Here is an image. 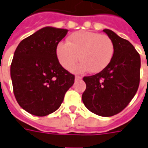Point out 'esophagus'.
<instances>
[{
  "label": "esophagus",
  "mask_w": 148,
  "mask_h": 148,
  "mask_svg": "<svg viewBox=\"0 0 148 148\" xmlns=\"http://www.w3.org/2000/svg\"><path fill=\"white\" fill-rule=\"evenodd\" d=\"M82 78V77H81V76H75V80H80Z\"/></svg>",
  "instance_id": "34e87169"
}]
</instances>
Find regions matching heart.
<instances>
[{"mask_svg": "<svg viewBox=\"0 0 148 148\" xmlns=\"http://www.w3.org/2000/svg\"><path fill=\"white\" fill-rule=\"evenodd\" d=\"M114 53L113 41L106 35L90 31H78L69 37L68 42H60L56 48L60 64L74 73H99L109 66Z\"/></svg>", "mask_w": 148, "mask_h": 148, "instance_id": "1", "label": "heart"}]
</instances>
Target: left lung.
I'll return each mask as SVG.
<instances>
[{"instance_id": "left-lung-1", "label": "left lung", "mask_w": 148, "mask_h": 148, "mask_svg": "<svg viewBox=\"0 0 148 148\" xmlns=\"http://www.w3.org/2000/svg\"><path fill=\"white\" fill-rule=\"evenodd\" d=\"M103 31L114 42L113 58L99 74L83 77L86 88L82 99L91 112L109 117L123 110L136 94L141 62L139 53L131 42L110 29Z\"/></svg>"}]
</instances>
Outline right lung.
Masks as SVG:
<instances>
[{
  "label": "right lung",
  "mask_w": 148,
  "mask_h": 148,
  "mask_svg": "<svg viewBox=\"0 0 148 148\" xmlns=\"http://www.w3.org/2000/svg\"><path fill=\"white\" fill-rule=\"evenodd\" d=\"M68 29L46 26L17 45L10 67L13 93L21 107L31 114L45 116L63 102L74 76L61 66L58 44Z\"/></svg>",
  "instance_id": "right-lung-1"
}]
</instances>
